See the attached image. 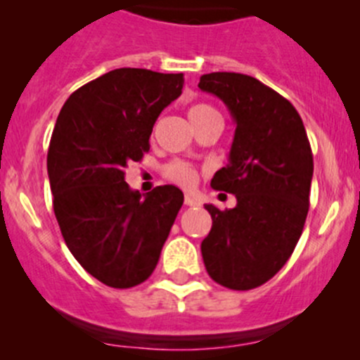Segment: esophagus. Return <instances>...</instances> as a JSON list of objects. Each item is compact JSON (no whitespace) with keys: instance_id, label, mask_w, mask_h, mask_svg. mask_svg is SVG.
Returning <instances> with one entry per match:
<instances>
[{"instance_id":"1","label":"esophagus","mask_w":360,"mask_h":360,"mask_svg":"<svg viewBox=\"0 0 360 360\" xmlns=\"http://www.w3.org/2000/svg\"><path fill=\"white\" fill-rule=\"evenodd\" d=\"M184 203H186L188 207H197V205H200V203H198L197 198L190 197V195H186V197H184Z\"/></svg>"}]
</instances>
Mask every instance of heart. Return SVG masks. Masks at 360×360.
I'll list each match as a JSON object with an SVG mask.
<instances>
[{
    "label": "heart",
    "instance_id": "obj_1",
    "mask_svg": "<svg viewBox=\"0 0 360 360\" xmlns=\"http://www.w3.org/2000/svg\"><path fill=\"white\" fill-rule=\"evenodd\" d=\"M188 115H190L191 123H193L195 127L200 122H205L207 118L219 116V112L214 110L210 104L197 103L190 108ZM163 176H165L169 181H172L174 184H177V186L186 188L188 190V188H193L195 184H197L198 170L195 169L191 163L181 162V160H174V162H170L169 165H165V169H163Z\"/></svg>",
    "mask_w": 360,
    "mask_h": 360
}]
</instances>
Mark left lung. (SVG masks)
<instances>
[{"mask_svg": "<svg viewBox=\"0 0 360 360\" xmlns=\"http://www.w3.org/2000/svg\"><path fill=\"white\" fill-rule=\"evenodd\" d=\"M203 92L219 97L237 125L228 165L214 174V190L237 205H205L212 228L202 257L214 282L249 291L270 281L291 257L310 207L314 157L301 116L285 97L252 76L210 72Z\"/></svg>", "mask_w": 360, "mask_h": 360, "instance_id": "left-lung-1", "label": "left lung"}]
</instances>
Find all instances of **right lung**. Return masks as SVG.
I'll return each mask as SVG.
<instances>
[{
    "label": "right lung",
    "instance_id": "add662e5",
    "mask_svg": "<svg viewBox=\"0 0 360 360\" xmlns=\"http://www.w3.org/2000/svg\"><path fill=\"white\" fill-rule=\"evenodd\" d=\"M183 85V72L120 68L72 92L57 118L46 157L53 212L76 261L110 288L153 274L183 205L176 186L143 198L125 183V167L150 151L155 122Z\"/></svg>",
    "mask_w": 360,
    "mask_h": 360
}]
</instances>
